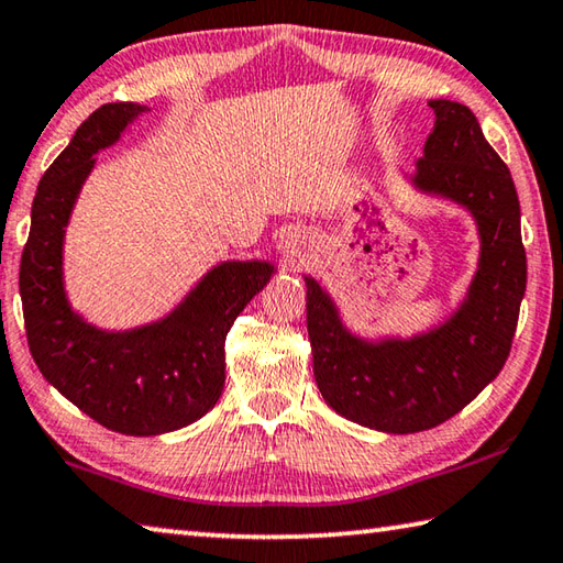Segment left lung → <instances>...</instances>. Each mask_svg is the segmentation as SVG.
Segmentation results:
<instances>
[{
  "mask_svg": "<svg viewBox=\"0 0 563 563\" xmlns=\"http://www.w3.org/2000/svg\"><path fill=\"white\" fill-rule=\"evenodd\" d=\"M435 122L408 187L451 201L477 229V268L455 310L423 332L362 334L312 275L308 334L327 406L372 431L408 435L441 426L495 382L507 362L527 288V255L512 175L477 118L455 100H428Z\"/></svg>",
  "mask_w": 563,
  "mask_h": 563,
  "instance_id": "1",
  "label": "left lung"
}]
</instances>
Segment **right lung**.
Masks as SVG:
<instances>
[{
	"instance_id": "1",
	"label": "right lung",
	"mask_w": 563,
	"mask_h": 563,
	"mask_svg": "<svg viewBox=\"0 0 563 563\" xmlns=\"http://www.w3.org/2000/svg\"><path fill=\"white\" fill-rule=\"evenodd\" d=\"M147 106L108 103L76 130L41 177L22 253L26 340L44 379L108 431L162 435L199 421L227 382V334L278 273L273 261H221L157 320L106 330L68 300L64 243L98 152L115 145Z\"/></svg>"
}]
</instances>
